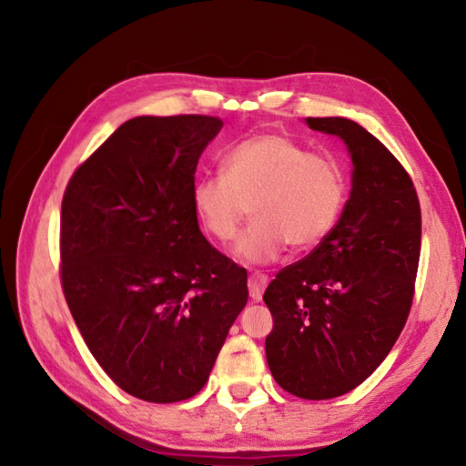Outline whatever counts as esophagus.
Segmentation results:
<instances>
[{
	"instance_id": "1",
	"label": "esophagus",
	"mask_w": 466,
	"mask_h": 466,
	"mask_svg": "<svg viewBox=\"0 0 466 466\" xmlns=\"http://www.w3.org/2000/svg\"><path fill=\"white\" fill-rule=\"evenodd\" d=\"M267 288V275L263 273H250L248 278V294H250V299H255V302H258V299L263 298V289Z\"/></svg>"
}]
</instances>
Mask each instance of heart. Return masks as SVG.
Segmentation results:
<instances>
[{"instance_id": "b5f03b06", "label": "heart", "mask_w": 466, "mask_h": 466, "mask_svg": "<svg viewBox=\"0 0 466 466\" xmlns=\"http://www.w3.org/2000/svg\"><path fill=\"white\" fill-rule=\"evenodd\" d=\"M222 175L197 180L191 203L208 236L232 240L242 219L252 222L236 242L242 261L263 265L286 244L317 247L341 216L347 177L333 156L314 154L286 133H258L236 141L222 154Z\"/></svg>"}]
</instances>
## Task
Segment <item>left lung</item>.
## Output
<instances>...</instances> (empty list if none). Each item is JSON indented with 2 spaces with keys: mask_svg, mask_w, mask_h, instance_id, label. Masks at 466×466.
Listing matches in <instances>:
<instances>
[{
  "mask_svg": "<svg viewBox=\"0 0 466 466\" xmlns=\"http://www.w3.org/2000/svg\"><path fill=\"white\" fill-rule=\"evenodd\" d=\"M350 147L353 187L343 214L310 255L265 289L273 330L267 364L299 399L341 397L389 356L413 304L421 209L409 172L380 139L343 116H309Z\"/></svg>",
  "mask_w": 466,
  "mask_h": 466,
  "instance_id": "1",
  "label": "left lung"
}]
</instances>
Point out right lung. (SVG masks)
I'll return each instance as SVG.
<instances>
[{
	"label": "right lung",
	"mask_w": 466,
	"mask_h": 466,
	"mask_svg": "<svg viewBox=\"0 0 466 466\" xmlns=\"http://www.w3.org/2000/svg\"><path fill=\"white\" fill-rule=\"evenodd\" d=\"M222 125L136 116L63 193V296L110 380L147 403L203 389L248 299L247 269L205 240L191 203L197 162Z\"/></svg>",
	"instance_id": "add662e5"
}]
</instances>
